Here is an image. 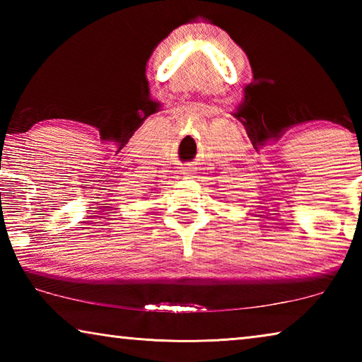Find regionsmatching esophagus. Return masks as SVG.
I'll list each match as a JSON object with an SVG mask.
<instances>
[{
  "label": "esophagus",
  "mask_w": 362,
  "mask_h": 362,
  "mask_svg": "<svg viewBox=\"0 0 362 362\" xmlns=\"http://www.w3.org/2000/svg\"><path fill=\"white\" fill-rule=\"evenodd\" d=\"M183 174H187V175H188V173H183Z\"/></svg>",
  "instance_id": "esophagus-1"
}]
</instances>
